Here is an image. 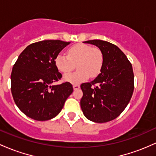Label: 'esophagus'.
I'll return each mask as SVG.
<instances>
[{"label":"esophagus","instance_id":"34e87169","mask_svg":"<svg viewBox=\"0 0 156 156\" xmlns=\"http://www.w3.org/2000/svg\"><path fill=\"white\" fill-rule=\"evenodd\" d=\"M80 88V86L78 84H73V89H74V90H78V89Z\"/></svg>","mask_w":156,"mask_h":156}]
</instances>
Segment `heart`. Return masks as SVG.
<instances>
[{
    "label": "heart",
    "mask_w": 156,
    "mask_h": 156,
    "mask_svg": "<svg viewBox=\"0 0 156 156\" xmlns=\"http://www.w3.org/2000/svg\"><path fill=\"white\" fill-rule=\"evenodd\" d=\"M57 69L62 73H68L75 69L73 73L66 74L64 80L72 83H79L98 75L103 64V55L98 48H92L86 44H76L67 50V55L60 53L55 60Z\"/></svg>",
    "instance_id": "heart-1"
}]
</instances>
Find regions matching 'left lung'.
Returning <instances> with one entry per match:
<instances>
[{"instance_id": "left-lung-1", "label": "left lung", "mask_w": 156, "mask_h": 156, "mask_svg": "<svg viewBox=\"0 0 156 156\" xmlns=\"http://www.w3.org/2000/svg\"><path fill=\"white\" fill-rule=\"evenodd\" d=\"M83 43L99 48L103 55V64L96 78L81 85V109L90 121L108 122L116 119L130 101L134 90L133 66L125 54L111 43L101 40Z\"/></svg>"}]
</instances>
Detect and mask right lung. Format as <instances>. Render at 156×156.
I'll return each mask as SVG.
<instances>
[{
	"instance_id": "obj_1",
	"label": "right lung",
	"mask_w": 156,
	"mask_h": 156,
	"mask_svg": "<svg viewBox=\"0 0 156 156\" xmlns=\"http://www.w3.org/2000/svg\"><path fill=\"white\" fill-rule=\"evenodd\" d=\"M70 42L45 40L30 44L13 66L11 90L17 107L36 121L57 116L73 91L72 84L53 83L62 77L55 64L56 56Z\"/></svg>"
}]
</instances>
